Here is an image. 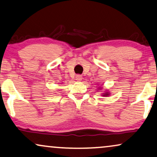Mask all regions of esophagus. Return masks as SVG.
<instances>
[{"label":"esophagus","mask_w":157,"mask_h":157,"mask_svg":"<svg viewBox=\"0 0 157 157\" xmlns=\"http://www.w3.org/2000/svg\"><path fill=\"white\" fill-rule=\"evenodd\" d=\"M82 76L81 75H77L76 77V80L78 81H81L82 80Z\"/></svg>","instance_id":"obj_1"}]
</instances>
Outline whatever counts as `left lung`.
<instances>
[{
  "instance_id": "obj_1",
  "label": "left lung",
  "mask_w": 157,
  "mask_h": 157,
  "mask_svg": "<svg viewBox=\"0 0 157 157\" xmlns=\"http://www.w3.org/2000/svg\"><path fill=\"white\" fill-rule=\"evenodd\" d=\"M109 94H110L109 92H105V93L103 94V96H108L110 95Z\"/></svg>"
}]
</instances>
